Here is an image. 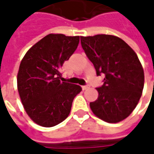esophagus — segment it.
Returning a JSON list of instances; mask_svg holds the SVG:
<instances>
[{"instance_id": "obj_1", "label": "esophagus", "mask_w": 154, "mask_h": 154, "mask_svg": "<svg viewBox=\"0 0 154 154\" xmlns=\"http://www.w3.org/2000/svg\"><path fill=\"white\" fill-rule=\"evenodd\" d=\"M82 90L85 91V90H87V89H88L89 87H88V86H83V87H82Z\"/></svg>"}]
</instances>
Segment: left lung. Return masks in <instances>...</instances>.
Returning a JSON list of instances; mask_svg holds the SVG:
<instances>
[{
    "label": "left lung",
    "instance_id": "obj_1",
    "mask_svg": "<svg viewBox=\"0 0 154 154\" xmlns=\"http://www.w3.org/2000/svg\"><path fill=\"white\" fill-rule=\"evenodd\" d=\"M81 44L93 63L97 76L105 75L97 88L98 98L91 110L107 123H118L132 113L142 96L144 72L133 48L117 36L97 35L81 37Z\"/></svg>",
    "mask_w": 154,
    "mask_h": 154
}]
</instances>
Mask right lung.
<instances>
[{
	"mask_svg": "<svg viewBox=\"0 0 154 154\" xmlns=\"http://www.w3.org/2000/svg\"><path fill=\"white\" fill-rule=\"evenodd\" d=\"M80 36L49 34L22 58L17 89L25 112L43 127H53L69 116L80 86L61 82L60 68L77 49Z\"/></svg>",
	"mask_w": 154,
	"mask_h": 154,
	"instance_id": "add662e5",
	"label": "right lung"
}]
</instances>
